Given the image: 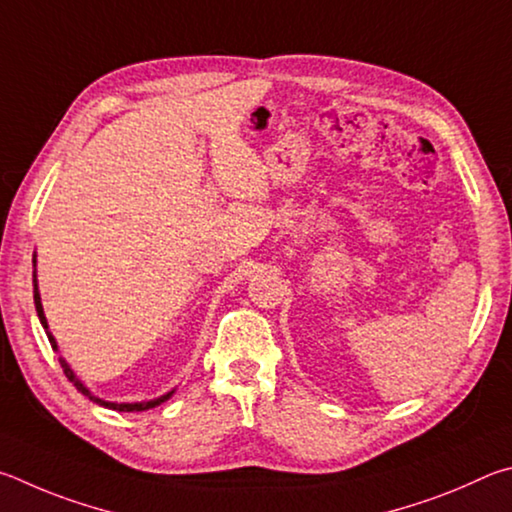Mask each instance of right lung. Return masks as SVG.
Listing matches in <instances>:
<instances>
[{"mask_svg":"<svg viewBox=\"0 0 512 512\" xmlns=\"http://www.w3.org/2000/svg\"><path fill=\"white\" fill-rule=\"evenodd\" d=\"M33 263H35V258H33ZM33 301H35V310H38V317H40V324L44 326V330H47V337H49V342H51V346H53V351H58V344H56V339H53V335L49 333V324H47V317H44V310H42V301H40V292H38V279H35V274H33ZM60 366H62V371H65V375H67V380L74 384V387L83 393V396H87L89 400L92 402H96V405H101V407H107V409H114V411H146V409H152V407H157V405H161V402H166L170 396H173L175 391H168L166 396H161V398H155V400H148V402H107V400H101V398H96V396H92V393H89V389L85 387L83 382H80L78 378H76V373L69 369V364L62 360L60 357Z\"/></svg>","mask_w":512,"mask_h":512,"instance_id":"1","label":"right lung"}]
</instances>
